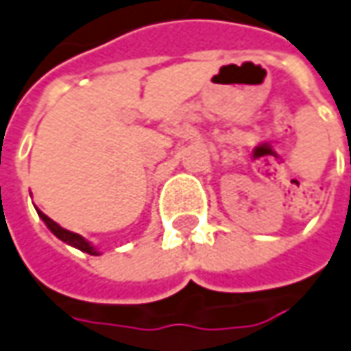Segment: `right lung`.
I'll list each match as a JSON object with an SVG mask.
<instances>
[{
  "instance_id": "right-lung-1",
  "label": "right lung",
  "mask_w": 351,
  "mask_h": 351,
  "mask_svg": "<svg viewBox=\"0 0 351 351\" xmlns=\"http://www.w3.org/2000/svg\"><path fill=\"white\" fill-rule=\"evenodd\" d=\"M38 212V210H37ZM38 216H40V220L47 223V228L53 232L54 236L58 237V239H62L64 243H69L72 247H76V250H80V252L90 253V255H98V252L90 245V241H86L84 237L78 236V234H74V232H69V230H64V228H60L56 221H53L47 214H43V212H38Z\"/></svg>"
}]
</instances>
